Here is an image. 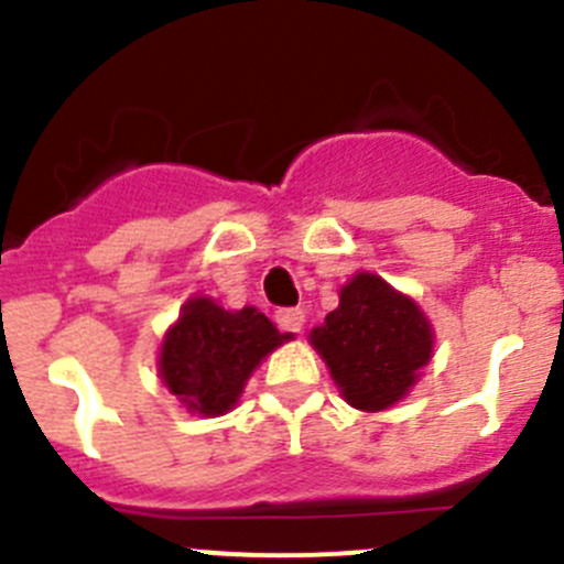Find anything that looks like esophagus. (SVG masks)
<instances>
[{
	"mask_svg": "<svg viewBox=\"0 0 564 564\" xmlns=\"http://www.w3.org/2000/svg\"><path fill=\"white\" fill-rule=\"evenodd\" d=\"M275 322L283 333H300L305 324V314L303 308H281L275 314Z\"/></svg>",
	"mask_w": 564,
	"mask_h": 564,
	"instance_id": "34e87169",
	"label": "esophagus"
}]
</instances>
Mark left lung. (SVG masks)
<instances>
[{
  "instance_id": "1",
  "label": "left lung",
  "mask_w": 564,
  "mask_h": 564,
  "mask_svg": "<svg viewBox=\"0 0 564 564\" xmlns=\"http://www.w3.org/2000/svg\"><path fill=\"white\" fill-rule=\"evenodd\" d=\"M311 344L346 403L382 412L417 382L434 351V329L414 300L379 275L357 272L340 289L338 308L314 327Z\"/></svg>"
}]
</instances>
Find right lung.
<instances>
[{
  "label": "right lung",
  "instance_id": "obj_1",
  "mask_svg": "<svg viewBox=\"0 0 564 564\" xmlns=\"http://www.w3.org/2000/svg\"><path fill=\"white\" fill-rule=\"evenodd\" d=\"M289 338L250 305L226 311L209 297H193L163 338L158 373L191 412L218 417L235 406L253 368Z\"/></svg>",
  "mask_w": 564,
  "mask_h": 564
}]
</instances>
